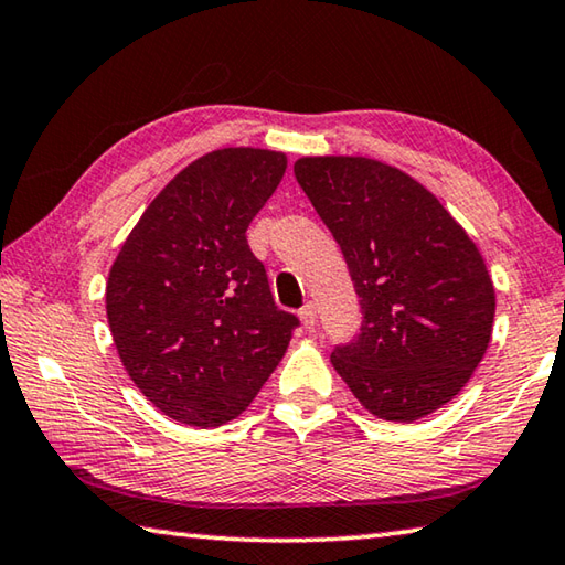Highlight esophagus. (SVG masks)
<instances>
[{
	"mask_svg": "<svg viewBox=\"0 0 565 565\" xmlns=\"http://www.w3.org/2000/svg\"><path fill=\"white\" fill-rule=\"evenodd\" d=\"M299 319H301V324L307 327V329L315 327L317 324V303L315 301L303 303L301 311H299Z\"/></svg>",
	"mask_w": 565,
	"mask_h": 565,
	"instance_id": "esophagus-1",
	"label": "esophagus"
}]
</instances>
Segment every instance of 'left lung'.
<instances>
[{
	"instance_id": "1",
	"label": "left lung",
	"mask_w": 565,
	"mask_h": 565,
	"mask_svg": "<svg viewBox=\"0 0 565 565\" xmlns=\"http://www.w3.org/2000/svg\"><path fill=\"white\" fill-rule=\"evenodd\" d=\"M294 175L342 248L364 315L331 364L374 417L433 415L490 344L495 289L476 241L423 183L382 160L303 156Z\"/></svg>"
}]
</instances>
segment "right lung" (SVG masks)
Wrapping results in <instances>:
<instances>
[{
    "label": "right lung",
    "mask_w": 565,
    "mask_h": 565,
    "mask_svg": "<svg viewBox=\"0 0 565 565\" xmlns=\"http://www.w3.org/2000/svg\"><path fill=\"white\" fill-rule=\"evenodd\" d=\"M286 173V156L221 148L185 166L122 241L107 274L120 362L175 423L221 427L244 412L299 319L274 303L246 228Z\"/></svg>",
    "instance_id": "1"
}]
</instances>
